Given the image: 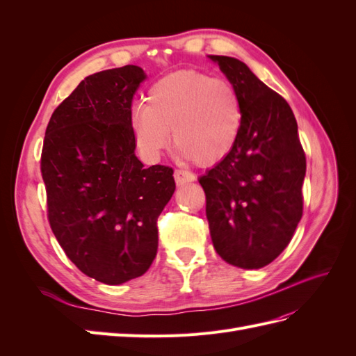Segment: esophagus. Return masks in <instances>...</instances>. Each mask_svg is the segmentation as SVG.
Here are the masks:
<instances>
[{"mask_svg": "<svg viewBox=\"0 0 356 356\" xmlns=\"http://www.w3.org/2000/svg\"><path fill=\"white\" fill-rule=\"evenodd\" d=\"M174 178H175L177 186H186V184H188V182H193L196 179L195 174H191V172L184 170V169H175Z\"/></svg>", "mask_w": 356, "mask_h": 356, "instance_id": "1", "label": "esophagus"}]
</instances>
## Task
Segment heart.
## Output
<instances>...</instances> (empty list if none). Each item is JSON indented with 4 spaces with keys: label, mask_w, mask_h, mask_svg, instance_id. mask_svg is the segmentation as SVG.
<instances>
[{
    "label": "heart",
    "mask_w": 356,
    "mask_h": 356,
    "mask_svg": "<svg viewBox=\"0 0 356 356\" xmlns=\"http://www.w3.org/2000/svg\"><path fill=\"white\" fill-rule=\"evenodd\" d=\"M243 120L241 96L224 79L182 70L165 75L148 89L145 104L132 115L138 148L152 160L170 144L182 159L213 165L238 143Z\"/></svg>",
    "instance_id": "b5f03b06"
}]
</instances>
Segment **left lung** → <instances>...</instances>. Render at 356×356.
I'll return each mask as SVG.
<instances>
[{"label":"left lung","mask_w":356,"mask_h":356,"mask_svg":"<svg viewBox=\"0 0 356 356\" xmlns=\"http://www.w3.org/2000/svg\"><path fill=\"white\" fill-rule=\"evenodd\" d=\"M238 90L243 120L232 153L199 178L215 251L260 268L288 246L303 215L306 156L293 110L243 62L209 56Z\"/></svg>","instance_id":"8db88e82"}]
</instances>
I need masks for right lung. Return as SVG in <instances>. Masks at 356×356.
I'll list each match as a JSON object with an SVG mask.
<instances>
[{"label":"right lung","mask_w":356,"mask_h":356,"mask_svg":"<svg viewBox=\"0 0 356 356\" xmlns=\"http://www.w3.org/2000/svg\"><path fill=\"white\" fill-rule=\"evenodd\" d=\"M136 65L86 77L46 129L41 175L47 218L70 260L106 285L143 276L157 254V218L175 191L174 169L135 156Z\"/></svg>","instance_id":"right-lung-1"}]
</instances>
